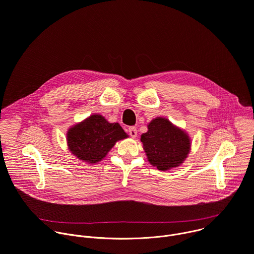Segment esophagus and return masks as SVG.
<instances>
[{
  "label": "esophagus",
  "instance_id": "1",
  "mask_svg": "<svg viewBox=\"0 0 254 254\" xmlns=\"http://www.w3.org/2000/svg\"><path fill=\"white\" fill-rule=\"evenodd\" d=\"M128 133H129V135H130L131 137H135V136H136V134H137L136 127H130L128 128Z\"/></svg>",
  "mask_w": 254,
  "mask_h": 254
}]
</instances>
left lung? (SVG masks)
I'll use <instances>...</instances> for the list:
<instances>
[{
    "instance_id": "obj_1",
    "label": "left lung",
    "mask_w": 254,
    "mask_h": 254,
    "mask_svg": "<svg viewBox=\"0 0 254 254\" xmlns=\"http://www.w3.org/2000/svg\"><path fill=\"white\" fill-rule=\"evenodd\" d=\"M149 163L160 171L182 165L191 151V138L168 119L158 117L148 124V131L140 135Z\"/></svg>"
}]
</instances>
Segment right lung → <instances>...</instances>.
<instances>
[{
  "label": "right lung",
  "mask_w": 254,
  "mask_h": 254,
  "mask_svg": "<svg viewBox=\"0 0 254 254\" xmlns=\"http://www.w3.org/2000/svg\"><path fill=\"white\" fill-rule=\"evenodd\" d=\"M127 136L120 124L107 122L98 114L70 127L66 132L69 152L89 165L101 162L117 141Z\"/></svg>",
  "instance_id": "obj_1"
}]
</instances>
